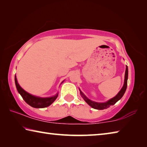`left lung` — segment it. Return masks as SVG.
<instances>
[{
    "label": "left lung",
    "mask_w": 147,
    "mask_h": 147,
    "mask_svg": "<svg viewBox=\"0 0 147 147\" xmlns=\"http://www.w3.org/2000/svg\"><path fill=\"white\" fill-rule=\"evenodd\" d=\"M128 66H126V71H125V74H124V84L123 88L119 91V93L116 94V96H114L112 98L109 99V100L105 102H94L89 99L87 96L84 94L81 91L80 89H79L80 92L81 96H82L84 100H85L87 103H88L89 106H90L91 108L96 109H107L109 108V106H113L117 102L120 100V99L123 97L124 95V93H125L126 88H127V80H128Z\"/></svg>",
    "instance_id": "1"
}]
</instances>
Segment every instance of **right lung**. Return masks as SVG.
<instances>
[{"label":"right lung","mask_w":147,"mask_h":147,"mask_svg":"<svg viewBox=\"0 0 147 147\" xmlns=\"http://www.w3.org/2000/svg\"><path fill=\"white\" fill-rule=\"evenodd\" d=\"M63 82H62L61 84ZM15 83H16V88L19 93L21 94L23 100L26 102L32 107L35 108H43L49 106L53 104L58 96V93H57L55 95L51 96V97H39V96H34L33 94L28 93L19 86L17 82L16 76L15 75Z\"/></svg>","instance_id":"obj_1"}]
</instances>
